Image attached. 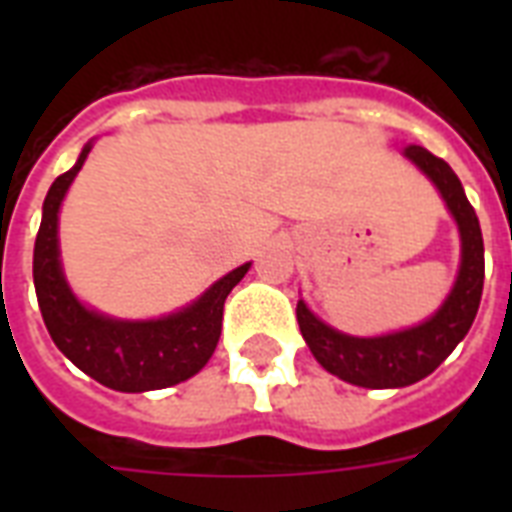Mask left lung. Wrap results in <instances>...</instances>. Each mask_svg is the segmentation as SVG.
Returning <instances> with one entry per match:
<instances>
[{"mask_svg": "<svg viewBox=\"0 0 512 512\" xmlns=\"http://www.w3.org/2000/svg\"><path fill=\"white\" fill-rule=\"evenodd\" d=\"M404 156H409L436 183L446 207L460 225V276L452 295L446 297L436 316H430L420 327L404 329L396 335H342L316 319L303 300L297 303V324L316 361L329 374L358 388H404L428 377L457 348V342L468 335L484 292V236H481L476 209L462 191L460 177L454 175L444 159H438L422 146H406Z\"/></svg>", "mask_w": 512, "mask_h": 512, "instance_id": "obj_1", "label": "left lung"}]
</instances>
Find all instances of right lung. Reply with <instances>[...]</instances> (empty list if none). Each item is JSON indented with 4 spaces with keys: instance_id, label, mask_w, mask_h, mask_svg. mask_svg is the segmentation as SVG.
I'll return each instance as SVG.
<instances>
[{
    "instance_id": "obj_1",
    "label": "right lung",
    "mask_w": 512,
    "mask_h": 512,
    "mask_svg": "<svg viewBox=\"0 0 512 512\" xmlns=\"http://www.w3.org/2000/svg\"><path fill=\"white\" fill-rule=\"evenodd\" d=\"M92 146L79 162L55 177L42 207V225L34 244V287L44 327L60 353L84 374L122 393L162 390L188 380L215 353L223 329V305L249 263L212 284L180 313L156 321H116L87 311L68 289L58 260V209L68 185L82 170Z\"/></svg>"
}]
</instances>
